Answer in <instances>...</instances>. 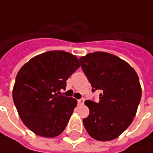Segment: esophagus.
Returning a JSON list of instances; mask_svg holds the SVG:
<instances>
[{"label": "esophagus", "mask_w": 153, "mask_h": 153, "mask_svg": "<svg viewBox=\"0 0 153 153\" xmlns=\"http://www.w3.org/2000/svg\"><path fill=\"white\" fill-rule=\"evenodd\" d=\"M78 102H79V104L80 105H82V104H84V99H80L78 100Z\"/></svg>", "instance_id": "34e87169"}]
</instances>
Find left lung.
Listing matches in <instances>:
<instances>
[{"label":"left lung","mask_w":153,"mask_h":153,"mask_svg":"<svg viewBox=\"0 0 153 153\" xmlns=\"http://www.w3.org/2000/svg\"><path fill=\"white\" fill-rule=\"evenodd\" d=\"M93 91L102 90L99 102L86 100L89 114L83 119L88 135L98 141L119 137L133 121L142 97L136 71L114 54L97 51L79 58Z\"/></svg>","instance_id":"1"}]
</instances>
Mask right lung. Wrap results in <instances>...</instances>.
<instances>
[{
    "mask_svg": "<svg viewBox=\"0 0 153 153\" xmlns=\"http://www.w3.org/2000/svg\"><path fill=\"white\" fill-rule=\"evenodd\" d=\"M79 66L75 55L53 51L33 57L19 70L14 103L23 123L36 135L54 137L65 129L77 100L58 94Z\"/></svg>",
    "mask_w": 153,
    "mask_h": 153,
    "instance_id": "obj_1",
    "label": "right lung"
}]
</instances>
